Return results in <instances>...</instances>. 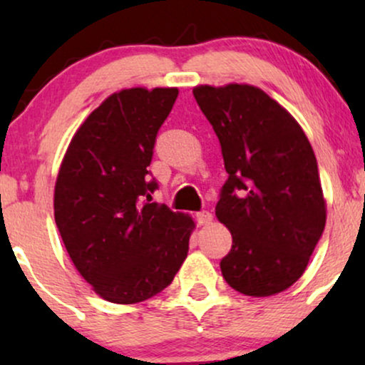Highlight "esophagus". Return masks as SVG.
I'll list each match as a JSON object with an SVG mask.
<instances>
[{"label": "esophagus", "instance_id": "obj_1", "mask_svg": "<svg viewBox=\"0 0 365 365\" xmlns=\"http://www.w3.org/2000/svg\"><path fill=\"white\" fill-rule=\"evenodd\" d=\"M195 220L199 225H209L212 221V215L209 211H199L195 215Z\"/></svg>", "mask_w": 365, "mask_h": 365}]
</instances>
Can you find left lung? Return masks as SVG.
I'll use <instances>...</instances> for the list:
<instances>
[{
  "instance_id": "left-lung-1",
  "label": "left lung",
  "mask_w": 365,
  "mask_h": 365,
  "mask_svg": "<svg viewBox=\"0 0 365 365\" xmlns=\"http://www.w3.org/2000/svg\"><path fill=\"white\" fill-rule=\"evenodd\" d=\"M194 98L228 173L216 204L233 238L220 262L225 282L250 297L287 290L304 274L326 225L311 144L290 113L257 87L200 86Z\"/></svg>"
}]
</instances>
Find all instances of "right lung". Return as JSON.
Segmentation results:
<instances>
[{
    "mask_svg": "<svg viewBox=\"0 0 365 365\" xmlns=\"http://www.w3.org/2000/svg\"><path fill=\"white\" fill-rule=\"evenodd\" d=\"M178 89H125L89 115L54 187V220L77 271L113 304H135L173 282L194 221L153 202L148 166Z\"/></svg>",
    "mask_w": 365,
    "mask_h": 365,
    "instance_id": "add662e5",
    "label": "right lung"
}]
</instances>
